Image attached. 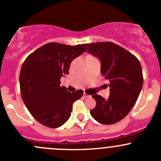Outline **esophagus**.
Listing matches in <instances>:
<instances>
[{
	"label": "esophagus",
	"instance_id": "34e87169",
	"mask_svg": "<svg viewBox=\"0 0 161 161\" xmlns=\"http://www.w3.org/2000/svg\"><path fill=\"white\" fill-rule=\"evenodd\" d=\"M83 96H84V97L85 98H88V97H89V95H88L87 93H86V92H84V94H83Z\"/></svg>",
	"mask_w": 161,
	"mask_h": 161
}]
</instances>
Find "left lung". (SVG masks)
I'll return each instance as SVG.
<instances>
[{
	"mask_svg": "<svg viewBox=\"0 0 161 161\" xmlns=\"http://www.w3.org/2000/svg\"><path fill=\"white\" fill-rule=\"evenodd\" d=\"M88 52L101 61V73L108 79L110 94L108 99L98 94L92 96L96 102L90 114L105 125L123 119L138 99L143 83V72L136 56L110 42L84 44Z\"/></svg>",
	"mask_w": 161,
	"mask_h": 161,
	"instance_id": "obj_1",
	"label": "left lung"
}]
</instances>
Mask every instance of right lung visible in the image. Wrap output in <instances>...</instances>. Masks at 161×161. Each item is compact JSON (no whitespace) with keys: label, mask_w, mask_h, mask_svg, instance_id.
Returning <instances> with one entry per match:
<instances>
[{"label":"right lung","mask_w":161,"mask_h":161,"mask_svg":"<svg viewBox=\"0 0 161 161\" xmlns=\"http://www.w3.org/2000/svg\"><path fill=\"white\" fill-rule=\"evenodd\" d=\"M86 49L84 45L74 46L51 42L30 54L20 72L21 98L37 121L50 128L61 126L70 117L72 104L83 91L68 92L60 86L61 77L69 74L73 59Z\"/></svg>","instance_id":"obj_1"}]
</instances>
